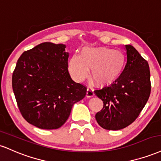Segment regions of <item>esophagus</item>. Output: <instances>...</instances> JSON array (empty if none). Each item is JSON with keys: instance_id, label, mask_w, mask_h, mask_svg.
I'll return each mask as SVG.
<instances>
[{"instance_id": "1", "label": "esophagus", "mask_w": 161, "mask_h": 161, "mask_svg": "<svg viewBox=\"0 0 161 161\" xmlns=\"http://www.w3.org/2000/svg\"><path fill=\"white\" fill-rule=\"evenodd\" d=\"M93 96H94L93 90H92V88L88 87L87 90H86V96L89 98H90V97H92Z\"/></svg>"}]
</instances>
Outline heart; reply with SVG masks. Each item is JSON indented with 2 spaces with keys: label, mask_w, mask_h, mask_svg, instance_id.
<instances>
[{
  "label": "heart",
  "mask_w": 161,
  "mask_h": 161,
  "mask_svg": "<svg viewBox=\"0 0 161 161\" xmlns=\"http://www.w3.org/2000/svg\"><path fill=\"white\" fill-rule=\"evenodd\" d=\"M126 57L121 51L107 47H86L80 56L74 54L69 62V71L74 80L83 81L90 71L92 80L99 86L112 84L121 76Z\"/></svg>",
  "instance_id": "obj_1"
}]
</instances>
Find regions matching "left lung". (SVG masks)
Here are the masks:
<instances>
[{"mask_svg": "<svg viewBox=\"0 0 161 161\" xmlns=\"http://www.w3.org/2000/svg\"><path fill=\"white\" fill-rule=\"evenodd\" d=\"M125 48L126 64L121 76L110 86L94 91L104 104L96 120L105 130H121L135 121L151 93L148 62L131 45Z\"/></svg>", "mask_w": 161, "mask_h": 161, "instance_id": "left-lung-1", "label": "left lung"}]
</instances>
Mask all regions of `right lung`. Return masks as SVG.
Masks as SVG:
<instances>
[{
    "label": "right lung",
    "mask_w": 161,
    "mask_h": 161,
    "mask_svg": "<svg viewBox=\"0 0 161 161\" xmlns=\"http://www.w3.org/2000/svg\"><path fill=\"white\" fill-rule=\"evenodd\" d=\"M65 50V44L40 43L21 55L13 73V90L21 114L40 129L61 127L74 104L86 96V86L70 76Z\"/></svg>",
    "instance_id": "obj_1"
}]
</instances>
